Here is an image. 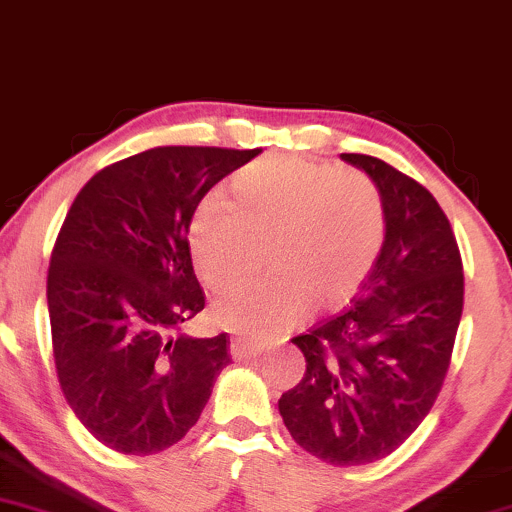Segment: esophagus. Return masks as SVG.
<instances>
[{
  "instance_id": "esophagus-1",
  "label": "esophagus",
  "mask_w": 512,
  "mask_h": 512,
  "mask_svg": "<svg viewBox=\"0 0 512 512\" xmlns=\"http://www.w3.org/2000/svg\"><path fill=\"white\" fill-rule=\"evenodd\" d=\"M266 350V345L263 342H256L254 338H246V335H234L230 340V352H232V359H237V362H246V359L256 357V354H261Z\"/></svg>"
}]
</instances>
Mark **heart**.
<instances>
[{"mask_svg":"<svg viewBox=\"0 0 512 512\" xmlns=\"http://www.w3.org/2000/svg\"><path fill=\"white\" fill-rule=\"evenodd\" d=\"M234 201L208 194L189 227L191 254L210 290L249 270L266 239L270 275L220 294L213 321L251 338H278L309 314L359 287L386 242L388 213L366 172L340 170L302 155H268L232 179Z\"/></svg>","mask_w":512,"mask_h":512,"instance_id":"obj_1","label":"heart"}]
</instances>
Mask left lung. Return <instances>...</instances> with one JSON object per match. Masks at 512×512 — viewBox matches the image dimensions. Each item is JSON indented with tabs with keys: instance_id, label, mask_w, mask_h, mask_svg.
I'll list each match as a JSON object with an SVG mask.
<instances>
[{
	"instance_id": "left-lung-1",
	"label": "left lung",
	"mask_w": 512,
	"mask_h": 512,
	"mask_svg": "<svg viewBox=\"0 0 512 512\" xmlns=\"http://www.w3.org/2000/svg\"><path fill=\"white\" fill-rule=\"evenodd\" d=\"M386 201L388 230L362 290L292 338L306 374L278 400L294 441L330 465L383 460L441 393L465 297L462 258L436 198L371 155L342 153Z\"/></svg>"
}]
</instances>
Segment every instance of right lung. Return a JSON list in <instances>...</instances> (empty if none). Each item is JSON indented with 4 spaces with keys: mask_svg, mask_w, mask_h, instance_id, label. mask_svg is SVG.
<instances>
[{
    "mask_svg": "<svg viewBox=\"0 0 512 512\" xmlns=\"http://www.w3.org/2000/svg\"><path fill=\"white\" fill-rule=\"evenodd\" d=\"M261 148L162 146L78 191L47 270L59 386L81 424L124 455L182 441L232 362L227 333L189 338L206 306L189 249L201 198Z\"/></svg>",
    "mask_w": 512,
    "mask_h": 512,
    "instance_id": "1",
    "label": "right lung"
}]
</instances>
